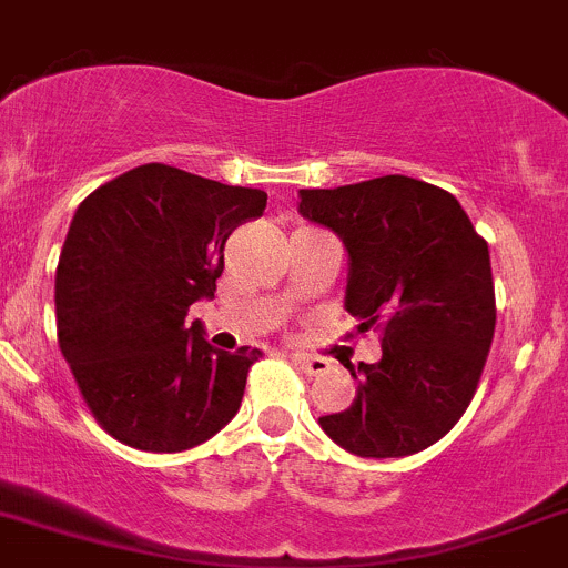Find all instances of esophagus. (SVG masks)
Returning a JSON list of instances; mask_svg holds the SVG:
<instances>
[{"label": "esophagus", "mask_w": 568, "mask_h": 568, "mask_svg": "<svg viewBox=\"0 0 568 568\" xmlns=\"http://www.w3.org/2000/svg\"><path fill=\"white\" fill-rule=\"evenodd\" d=\"M295 366L306 374H323L327 369V361L325 358H308V355H295Z\"/></svg>", "instance_id": "esophagus-1"}]
</instances>
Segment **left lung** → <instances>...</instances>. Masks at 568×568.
Instances as JSON below:
<instances>
[{
  "mask_svg": "<svg viewBox=\"0 0 568 568\" xmlns=\"http://www.w3.org/2000/svg\"><path fill=\"white\" fill-rule=\"evenodd\" d=\"M297 213L342 237L344 308L358 331L383 325V358L347 366L358 394L320 426L355 457L429 448L476 394L495 336L487 241L448 191L405 174L303 189Z\"/></svg>",
  "mask_w": 568,
  "mask_h": 568,
  "instance_id": "8db88e82",
  "label": "left lung"
}]
</instances>
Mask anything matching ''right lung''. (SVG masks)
<instances>
[{
	"mask_svg": "<svg viewBox=\"0 0 568 568\" xmlns=\"http://www.w3.org/2000/svg\"><path fill=\"white\" fill-rule=\"evenodd\" d=\"M267 194L144 163L75 210L57 265V338L98 424L131 448L174 454L241 410L260 349H215L191 303L213 301L232 230Z\"/></svg>",
	"mask_w": 568,
	"mask_h": 568,
	"instance_id": "1",
	"label": "right lung"
}]
</instances>
